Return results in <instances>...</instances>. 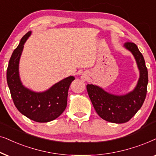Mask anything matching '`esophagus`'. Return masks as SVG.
Segmentation results:
<instances>
[{
	"mask_svg": "<svg viewBox=\"0 0 156 156\" xmlns=\"http://www.w3.org/2000/svg\"><path fill=\"white\" fill-rule=\"evenodd\" d=\"M80 78H81L82 80H83V81H85V80H87V76L86 74H83L81 76H80Z\"/></svg>",
	"mask_w": 156,
	"mask_h": 156,
	"instance_id": "esophagus-1",
	"label": "esophagus"
}]
</instances>
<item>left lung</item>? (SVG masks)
Listing matches in <instances>:
<instances>
[{
  "mask_svg": "<svg viewBox=\"0 0 156 156\" xmlns=\"http://www.w3.org/2000/svg\"><path fill=\"white\" fill-rule=\"evenodd\" d=\"M123 47L133 54L140 76L133 90L125 95H115L93 84L87 85V90L98 115L106 121L115 123L128 122L140 108L146 99L148 83V69L144 58L133 43H124Z\"/></svg>",
  "mask_w": 156,
  "mask_h": 156,
  "instance_id": "1",
  "label": "left lung"
}]
</instances>
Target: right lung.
Here are the masks:
<instances>
[{
	"instance_id": "add662e5",
	"label": "right lung",
	"mask_w": 156,
	"mask_h": 156,
	"mask_svg": "<svg viewBox=\"0 0 156 156\" xmlns=\"http://www.w3.org/2000/svg\"><path fill=\"white\" fill-rule=\"evenodd\" d=\"M29 31L21 38L14 50L8 63L7 83L10 95L17 109L29 119L46 123L55 120L67 106L68 91L74 76H68L43 92H36L23 85L19 75V62Z\"/></svg>"
}]
</instances>
